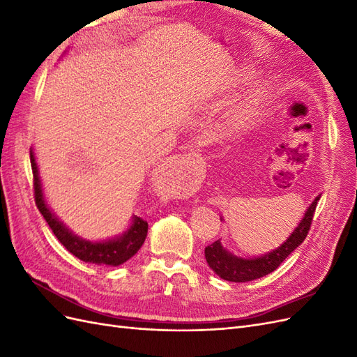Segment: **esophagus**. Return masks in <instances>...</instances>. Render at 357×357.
<instances>
[{"label":"esophagus","mask_w":357,"mask_h":357,"mask_svg":"<svg viewBox=\"0 0 357 357\" xmlns=\"http://www.w3.org/2000/svg\"><path fill=\"white\" fill-rule=\"evenodd\" d=\"M199 164V155L197 153H185V155H178L174 158L172 164L169 165V171L174 172L178 177H190L192 171H195Z\"/></svg>","instance_id":"esophagus-1"}]
</instances>
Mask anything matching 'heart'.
Instances as JSON below:
<instances>
[{
  "label": "heart",
  "instance_id": "heart-1",
  "mask_svg": "<svg viewBox=\"0 0 357 357\" xmlns=\"http://www.w3.org/2000/svg\"><path fill=\"white\" fill-rule=\"evenodd\" d=\"M248 74H250V70H236L234 71L228 79L225 82V88L226 89H232L236 88V86L243 84ZM269 95V83L265 79H259L253 82V84L248 89L247 95L241 101L236 102L232 109L231 113V121L236 128H247L248 125H252L257 114L261 113L262 105L265 100Z\"/></svg>",
  "mask_w": 357,
  "mask_h": 357
}]
</instances>
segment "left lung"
<instances>
[{
    "mask_svg": "<svg viewBox=\"0 0 357 357\" xmlns=\"http://www.w3.org/2000/svg\"><path fill=\"white\" fill-rule=\"evenodd\" d=\"M319 199L320 193L308 205L307 211L304 213V218L299 220L294 232L287 236V240H284V243L274 248V250L252 257L235 256L228 250V248L222 245L220 240H218L211 245L205 247V259H207L208 266L220 278L226 280V282L235 283L252 282V280L261 278L264 275H268L269 273H273L274 269L282 265L284 259L305 240ZM220 220L225 219L220 218Z\"/></svg>",
    "mask_w": 357,
    "mask_h": 357,
    "instance_id": "obj_1",
    "label": "left lung"
}]
</instances>
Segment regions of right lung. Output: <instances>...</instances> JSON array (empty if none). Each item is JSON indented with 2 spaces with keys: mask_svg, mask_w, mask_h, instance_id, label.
I'll return each instance as SVG.
<instances>
[{
  "mask_svg": "<svg viewBox=\"0 0 357 357\" xmlns=\"http://www.w3.org/2000/svg\"><path fill=\"white\" fill-rule=\"evenodd\" d=\"M31 167L32 174H34V195L37 207L43 214V218L46 219L53 234H55L56 238L61 241V244L75 257H79L80 261L86 264L119 266L129 261V259L142 248L147 236L149 225L146 220L137 218V215H132V222L128 226V229L125 232H122L121 235H116L109 240L91 241L75 235L70 228L63 225L62 220H59L58 215L50 210L49 204L45 198V192H43L40 171L34 150L32 149Z\"/></svg>",
  "mask_w": 357,
  "mask_h": 357,
  "instance_id": "obj_1",
  "label": "right lung"
}]
</instances>
